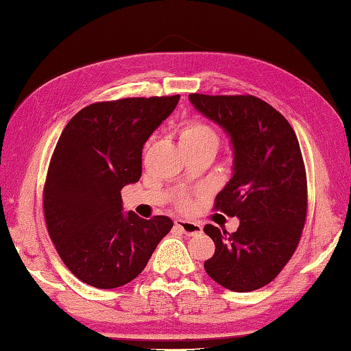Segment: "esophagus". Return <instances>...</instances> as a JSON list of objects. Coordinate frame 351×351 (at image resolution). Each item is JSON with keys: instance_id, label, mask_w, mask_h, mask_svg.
I'll return each mask as SVG.
<instances>
[{"instance_id": "obj_1", "label": "esophagus", "mask_w": 351, "mask_h": 351, "mask_svg": "<svg viewBox=\"0 0 351 351\" xmlns=\"http://www.w3.org/2000/svg\"><path fill=\"white\" fill-rule=\"evenodd\" d=\"M176 226L177 228L183 232L188 237H197V234L202 233V226L196 222H191V221H183V219H177L176 221Z\"/></svg>"}]
</instances>
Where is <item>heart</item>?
<instances>
[{"label":"heart","mask_w":351,"mask_h":351,"mask_svg":"<svg viewBox=\"0 0 351 351\" xmlns=\"http://www.w3.org/2000/svg\"><path fill=\"white\" fill-rule=\"evenodd\" d=\"M180 141L215 143V145H217L219 136H217V132L211 128V125L205 124L202 121H191L182 129Z\"/></svg>","instance_id":"heart-1"}]
</instances>
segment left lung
Masks as SVG:
<instances>
[{
  "label": "left lung",
  "instance_id": "8db88e82",
  "mask_svg": "<svg viewBox=\"0 0 351 351\" xmlns=\"http://www.w3.org/2000/svg\"><path fill=\"white\" fill-rule=\"evenodd\" d=\"M197 112L221 125L233 147V176L215 208L237 216L227 233L206 223L215 255L205 272L223 288L250 292L271 283L291 260L306 219V172L291 124L250 95H189Z\"/></svg>",
  "mask_w": 351,
  "mask_h": 351
}]
</instances>
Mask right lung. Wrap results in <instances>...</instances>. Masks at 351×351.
Returning <instances> with one entry per match:
<instances>
[{
	"mask_svg": "<svg viewBox=\"0 0 351 351\" xmlns=\"http://www.w3.org/2000/svg\"><path fill=\"white\" fill-rule=\"evenodd\" d=\"M180 95L95 102L57 141L43 189L49 238L65 266L99 289L129 283L172 228L168 216L124 213L121 189L140 180L143 145Z\"/></svg>",
	"mask_w": 351,
	"mask_h": 351,
	"instance_id": "right-lung-1",
	"label": "right lung"
}]
</instances>
